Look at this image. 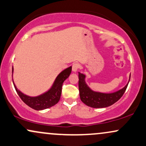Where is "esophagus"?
I'll return each instance as SVG.
<instances>
[{
	"label": "esophagus",
	"instance_id": "obj_1",
	"mask_svg": "<svg viewBox=\"0 0 146 146\" xmlns=\"http://www.w3.org/2000/svg\"><path fill=\"white\" fill-rule=\"evenodd\" d=\"M79 67H80V64H79L74 63L73 64V66H72V71H73V72H74V73H75V72L78 71Z\"/></svg>",
	"mask_w": 146,
	"mask_h": 146
}]
</instances>
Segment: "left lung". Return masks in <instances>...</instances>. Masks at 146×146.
Listing matches in <instances>:
<instances>
[{"instance_id":"left-lung-1","label":"left lung","mask_w":146,"mask_h":146,"mask_svg":"<svg viewBox=\"0 0 146 146\" xmlns=\"http://www.w3.org/2000/svg\"><path fill=\"white\" fill-rule=\"evenodd\" d=\"M78 77L80 100L84 104L95 108H106L118 101L125 93L130 79V75L128 83L121 89L113 93H105L95 91L90 88L86 82V75L78 72Z\"/></svg>"}]
</instances>
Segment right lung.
I'll return each mask as SVG.
<instances>
[{"label":"right lung","mask_w":146,"mask_h":146,"mask_svg":"<svg viewBox=\"0 0 146 146\" xmlns=\"http://www.w3.org/2000/svg\"><path fill=\"white\" fill-rule=\"evenodd\" d=\"M71 70L72 66H69L68 68H65L62 71L60 72L55 79L53 84L50 87L49 89L38 96H29V95L24 94L19 89H18L13 80V73H14L13 67L12 81L18 95L27 105L34 110H42L52 107L59 102L60 96H61L62 86L63 82L69 77L71 73Z\"/></svg>","instance_id":"1"}]
</instances>
